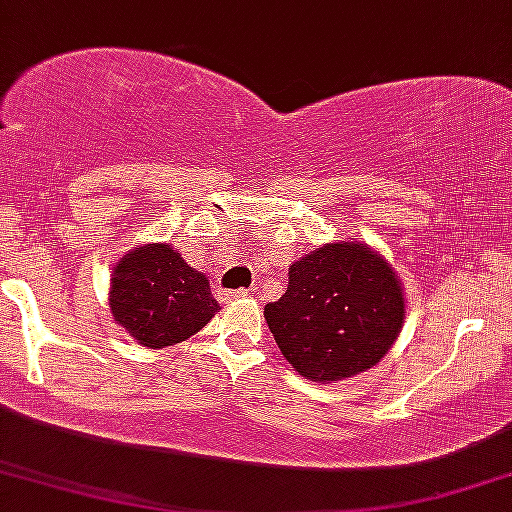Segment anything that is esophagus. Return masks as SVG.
I'll return each instance as SVG.
<instances>
[{"label": "esophagus", "mask_w": 512, "mask_h": 512, "mask_svg": "<svg viewBox=\"0 0 512 512\" xmlns=\"http://www.w3.org/2000/svg\"><path fill=\"white\" fill-rule=\"evenodd\" d=\"M245 295H248V290H245V288H241V290H224V293H222V297H224L226 302L241 300V297H245Z\"/></svg>", "instance_id": "1"}]
</instances>
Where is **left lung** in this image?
<instances>
[{
  "label": "left lung",
  "instance_id": "1",
  "mask_svg": "<svg viewBox=\"0 0 512 512\" xmlns=\"http://www.w3.org/2000/svg\"><path fill=\"white\" fill-rule=\"evenodd\" d=\"M288 364L309 380H342L378 364L404 323L390 264L364 243H331L290 267L286 295L264 307Z\"/></svg>",
  "mask_w": 512,
  "mask_h": 512
}]
</instances>
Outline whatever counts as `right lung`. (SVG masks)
<instances>
[{"mask_svg": "<svg viewBox=\"0 0 512 512\" xmlns=\"http://www.w3.org/2000/svg\"><path fill=\"white\" fill-rule=\"evenodd\" d=\"M111 283L115 321L151 349L189 340L219 309L208 278L165 243L144 245L122 257Z\"/></svg>", "mask_w": 512, "mask_h": 512, "instance_id": "obj_1", "label": "right lung"}]
</instances>
